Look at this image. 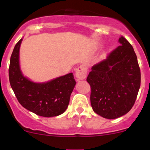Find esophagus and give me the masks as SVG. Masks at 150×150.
Returning <instances> with one entry per match:
<instances>
[{"label":"esophagus","mask_w":150,"mask_h":150,"mask_svg":"<svg viewBox=\"0 0 150 150\" xmlns=\"http://www.w3.org/2000/svg\"><path fill=\"white\" fill-rule=\"evenodd\" d=\"M75 75H76V77L77 78V80L85 79L87 76V69L84 65H80L76 70Z\"/></svg>","instance_id":"34e87169"}]
</instances>
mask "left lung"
Segmentation results:
<instances>
[{"label":"left lung","instance_id":"obj_1","mask_svg":"<svg viewBox=\"0 0 150 150\" xmlns=\"http://www.w3.org/2000/svg\"><path fill=\"white\" fill-rule=\"evenodd\" d=\"M119 42L121 46L92 66L86 79L94 112L110 120L129 112L140 86V70L133 47L122 36Z\"/></svg>","mask_w":150,"mask_h":150}]
</instances>
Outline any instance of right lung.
<instances>
[{
  "label": "right lung",
  "mask_w": 150,
  "mask_h": 150,
  "mask_svg": "<svg viewBox=\"0 0 150 150\" xmlns=\"http://www.w3.org/2000/svg\"><path fill=\"white\" fill-rule=\"evenodd\" d=\"M22 39L13 49L9 67V79L17 100L30 112L43 117L63 113L76 85L72 73L51 81L36 83L25 77L19 67V48Z\"/></svg>",
  "instance_id": "right-lung-1"
}]
</instances>
